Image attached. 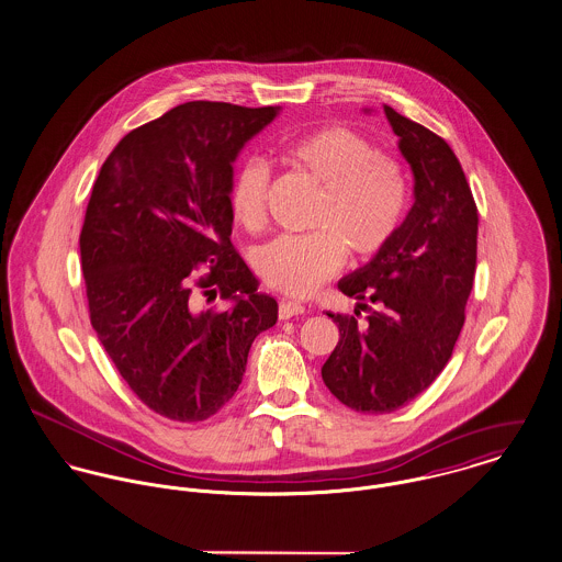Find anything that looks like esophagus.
I'll list each match as a JSON object with an SVG mask.
<instances>
[{
  "label": "esophagus",
  "instance_id": "obj_1",
  "mask_svg": "<svg viewBox=\"0 0 562 562\" xmlns=\"http://www.w3.org/2000/svg\"><path fill=\"white\" fill-rule=\"evenodd\" d=\"M305 312L302 303L291 302V300H282L278 305V316L284 321V318H293V316H300Z\"/></svg>",
  "mask_w": 562,
  "mask_h": 562
}]
</instances>
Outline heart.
Here are the masks:
<instances>
[{
  "instance_id": "heart-1",
  "label": "heart",
  "mask_w": 562,
  "mask_h": 562,
  "mask_svg": "<svg viewBox=\"0 0 562 562\" xmlns=\"http://www.w3.org/2000/svg\"><path fill=\"white\" fill-rule=\"evenodd\" d=\"M286 158L323 188L312 216L318 228L307 235H282L260 248V278L286 295H312L345 265L379 255L397 233L408 186L402 165L379 154L361 134L342 126L314 130L286 147ZM269 165L246 158L231 179L228 205L246 228L265 220Z\"/></svg>"
}]
</instances>
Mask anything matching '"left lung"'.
<instances>
[{"label": "left lung", "instance_id": "1", "mask_svg": "<svg viewBox=\"0 0 562 562\" xmlns=\"http://www.w3.org/2000/svg\"><path fill=\"white\" fill-rule=\"evenodd\" d=\"M385 115L415 175V203L387 246L338 284L379 307H370L366 325L359 312L327 314L340 340L321 370L342 404L370 415L408 404L442 372L464 327L476 267L475 199L453 149L391 106Z\"/></svg>", "mask_w": 562, "mask_h": 562}]
</instances>
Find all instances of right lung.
Listing matches in <instances>:
<instances>
[{"label":"right lung","instance_id":"obj_1","mask_svg":"<svg viewBox=\"0 0 562 562\" xmlns=\"http://www.w3.org/2000/svg\"><path fill=\"white\" fill-rule=\"evenodd\" d=\"M278 115L194 100L128 132L104 160L81 228L89 321L154 413L205 422L235 395L278 303L231 244L228 188L248 138ZM205 268L209 273L192 277ZM220 294L234 305L201 311Z\"/></svg>","mask_w":562,"mask_h":562}]
</instances>
